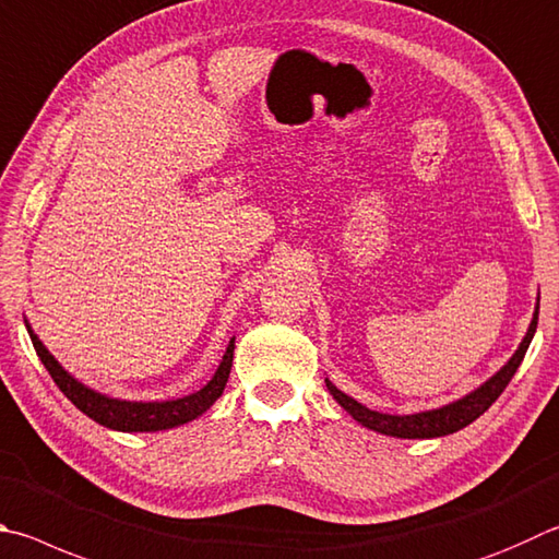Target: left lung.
I'll use <instances>...</instances> for the list:
<instances>
[{"label":"left lung","mask_w":559,"mask_h":559,"mask_svg":"<svg viewBox=\"0 0 559 559\" xmlns=\"http://www.w3.org/2000/svg\"><path fill=\"white\" fill-rule=\"evenodd\" d=\"M537 312H540V306L535 308L531 328H527V334L523 337L521 347L515 349V354L509 359V364H506V367L499 373H493V377L486 381L484 385H479V389L472 391L469 395H464V399H460V401L450 403V405H442V408L415 413V415L377 413V411H369L367 405H361L354 399H349L347 393H342L337 385H332L328 379H324V383H328V391L334 395V401H337L342 408L352 415L354 420H359L364 428H369L373 432H381V435H391V438H408V440L442 438V435H452L456 430L466 428L469 423H474L481 413L489 411L491 403L503 393L506 385H509V381L513 379L515 369L521 367L527 347H531V340H533L535 328H537Z\"/></svg>","instance_id":"1"}]
</instances>
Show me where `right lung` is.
<instances>
[{"mask_svg": "<svg viewBox=\"0 0 559 559\" xmlns=\"http://www.w3.org/2000/svg\"><path fill=\"white\" fill-rule=\"evenodd\" d=\"M28 334H32L38 359L44 361L50 379L56 381V385L63 391V395H68V401L73 403L78 411H83L87 418L105 425V428L121 430V432H156V430L178 428V425L188 420H195L198 415L205 413L210 405L219 399L222 391H225L229 371H231V359H235V340H231L225 357L219 361V369L215 371V377H212V381L205 385V389H200L198 393H190L186 399H178V401L134 403V401L107 399V395L87 389V385L75 381L53 359V354L40 344V340L32 330H28Z\"/></svg>", "mask_w": 559, "mask_h": 559, "instance_id": "1", "label": "right lung"}]
</instances>
